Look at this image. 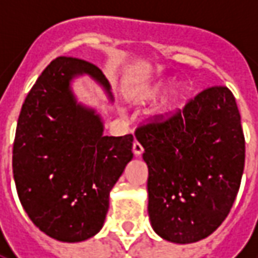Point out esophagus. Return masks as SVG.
Listing matches in <instances>:
<instances>
[{
  "label": "esophagus",
  "mask_w": 258,
  "mask_h": 258,
  "mask_svg": "<svg viewBox=\"0 0 258 258\" xmlns=\"http://www.w3.org/2000/svg\"><path fill=\"white\" fill-rule=\"evenodd\" d=\"M133 151H134V153L137 156H140L141 153L144 152V148H142V145H141L138 141H135L134 144H133Z\"/></svg>",
  "instance_id": "1"
}]
</instances>
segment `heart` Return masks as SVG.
I'll list each match as a JSON object with an SVG mask.
<instances>
[{"instance_id":"1","label":"heart","mask_w":258,"mask_h":258,"mask_svg":"<svg viewBox=\"0 0 258 258\" xmlns=\"http://www.w3.org/2000/svg\"><path fill=\"white\" fill-rule=\"evenodd\" d=\"M162 85L160 84H152V85H146V87H144L142 90L137 94V99L138 101H142V102H146V101H151V99H155L160 92H162ZM174 99H171V101L168 102L167 103V109H171V107H174Z\"/></svg>"}]
</instances>
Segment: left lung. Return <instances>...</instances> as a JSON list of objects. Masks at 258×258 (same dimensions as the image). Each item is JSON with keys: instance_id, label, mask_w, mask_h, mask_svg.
<instances>
[{"instance_id": "obj_1", "label": "left lung", "mask_w": 258, "mask_h": 258, "mask_svg": "<svg viewBox=\"0 0 258 258\" xmlns=\"http://www.w3.org/2000/svg\"><path fill=\"white\" fill-rule=\"evenodd\" d=\"M148 164L153 229L174 243L207 238L227 218L244 167V135L228 87H209L135 130Z\"/></svg>"}]
</instances>
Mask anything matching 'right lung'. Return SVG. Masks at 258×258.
<instances>
[{"instance_id":"1","label":"right lung","mask_w":258,"mask_h":258,"mask_svg":"<svg viewBox=\"0 0 258 258\" xmlns=\"http://www.w3.org/2000/svg\"><path fill=\"white\" fill-rule=\"evenodd\" d=\"M83 73L109 92L98 66L72 56L53 59L23 102L12 151L23 209L36 227L62 242L99 232L109 192L133 159V134L103 135L99 116L74 101L69 83Z\"/></svg>"}]
</instances>
